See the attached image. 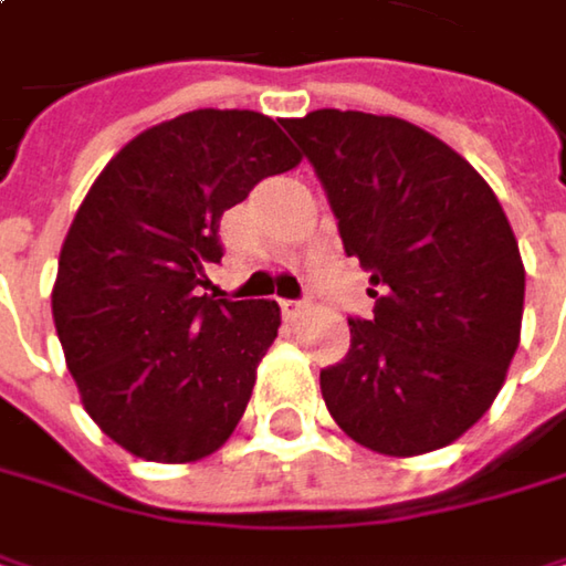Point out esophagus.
<instances>
[{"mask_svg":"<svg viewBox=\"0 0 566 566\" xmlns=\"http://www.w3.org/2000/svg\"><path fill=\"white\" fill-rule=\"evenodd\" d=\"M279 304H282V314L287 317V321H294V317H301V314H304V301H291V297H282Z\"/></svg>","mask_w":566,"mask_h":566,"instance_id":"1","label":"esophagus"}]
</instances>
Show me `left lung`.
<instances>
[{
  "label": "left lung",
  "mask_w": 566,
  "mask_h": 566,
  "mask_svg": "<svg viewBox=\"0 0 566 566\" xmlns=\"http://www.w3.org/2000/svg\"><path fill=\"white\" fill-rule=\"evenodd\" d=\"M370 272L374 317L321 370L334 422L380 455H422L472 429L521 340L524 265L492 186L422 127L364 111L284 120Z\"/></svg>",
  "instance_id": "8db88e82"
}]
</instances>
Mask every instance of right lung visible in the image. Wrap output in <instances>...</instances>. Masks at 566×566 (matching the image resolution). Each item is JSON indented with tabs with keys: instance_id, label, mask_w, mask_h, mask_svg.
I'll return each instance as SVG.
<instances>
[{
	"instance_id": "right-lung-1",
	"label": "right lung",
	"mask_w": 566,
	"mask_h": 566,
	"mask_svg": "<svg viewBox=\"0 0 566 566\" xmlns=\"http://www.w3.org/2000/svg\"><path fill=\"white\" fill-rule=\"evenodd\" d=\"M297 164L272 117L202 107L137 134L87 189L52 314L84 409L137 459L196 462L239 426L282 311L199 287L222 212Z\"/></svg>"
}]
</instances>
